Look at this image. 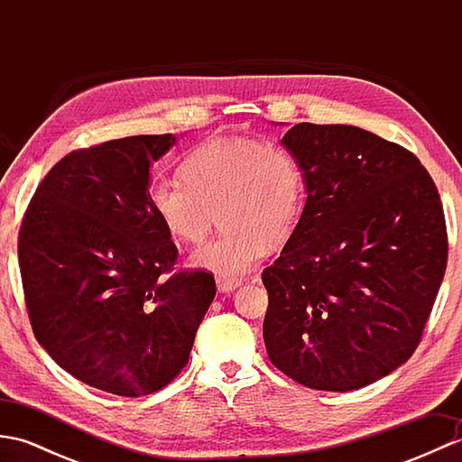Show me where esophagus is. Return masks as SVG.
<instances>
[{
    "instance_id": "obj_1",
    "label": "esophagus",
    "mask_w": 462,
    "mask_h": 462,
    "mask_svg": "<svg viewBox=\"0 0 462 462\" xmlns=\"http://www.w3.org/2000/svg\"><path fill=\"white\" fill-rule=\"evenodd\" d=\"M216 286H218V290L222 293H228L232 290L240 288L242 286V280H222V278H218V280H216Z\"/></svg>"
}]
</instances>
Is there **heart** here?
<instances>
[{"mask_svg": "<svg viewBox=\"0 0 462 462\" xmlns=\"http://www.w3.org/2000/svg\"><path fill=\"white\" fill-rule=\"evenodd\" d=\"M180 176L151 186L152 212L184 244L202 242L218 212L224 230L190 262L222 280H242L270 242H286L306 204L298 156L278 143L244 136L208 141L186 156Z\"/></svg>", "mask_w": 462, "mask_h": 462, "instance_id": "1", "label": "heart"}]
</instances>
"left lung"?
I'll list each match as a JSON object with an SVG mask.
<instances>
[{
	"label": "left lung",
	"mask_w": 462,
	"mask_h": 462,
	"mask_svg": "<svg viewBox=\"0 0 462 462\" xmlns=\"http://www.w3.org/2000/svg\"><path fill=\"white\" fill-rule=\"evenodd\" d=\"M282 144L308 199L262 273L263 341L293 381L346 393L417 349L447 270L443 204L413 152L359 126L300 123Z\"/></svg>",
	"instance_id": "left-lung-1"
}]
</instances>
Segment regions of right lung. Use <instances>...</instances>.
I'll use <instances>...</instances> for the list:
<instances>
[{"label":"right lung","mask_w":462,"mask_h":462,"mask_svg":"<svg viewBox=\"0 0 462 462\" xmlns=\"http://www.w3.org/2000/svg\"><path fill=\"white\" fill-rule=\"evenodd\" d=\"M174 143L141 134L67 154L37 186L19 230L39 346L75 379L113 395L169 385L216 296L212 273L164 276L179 250L152 212L149 169Z\"/></svg>","instance_id":"1"}]
</instances>
